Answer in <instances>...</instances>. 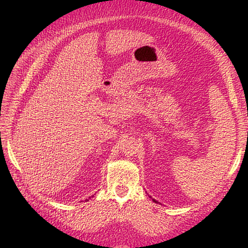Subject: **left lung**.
<instances>
[{
    "instance_id": "1",
    "label": "left lung",
    "mask_w": 248,
    "mask_h": 248,
    "mask_svg": "<svg viewBox=\"0 0 248 248\" xmlns=\"http://www.w3.org/2000/svg\"><path fill=\"white\" fill-rule=\"evenodd\" d=\"M152 201H154V202H155V199H152Z\"/></svg>"
}]
</instances>
